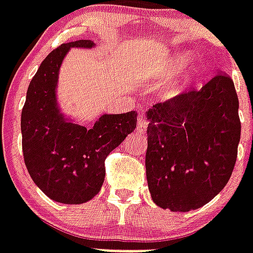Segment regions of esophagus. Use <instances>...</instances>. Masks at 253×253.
Instances as JSON below:
<instances>
[{
	"label": "esophagus",
	"mask_w": 253,
	"mask_h": 253,
	"mask_svg": "<svg viewBox=\"0 0 253 253\" xmlns=\"http://www.w3.org/2000/svg\"><path fill=\"white\" fill-rule=\"evenodd\" d=\"M147 127H148V121L145 120L144 117L140 116L139 118H137V126H136L137 132L145 133V131H147Z\"/></svg>",
	"instance_id": "obj_1"
}]
</instances>
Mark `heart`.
Listing matches in <instances>:
<instances>
[{
  "label": "heart",
  "mask_w": 253,
  "mask_h": 253,
  "mask_svg": "<svg viewBox=\"0 0 253 253\" xmlns=\"http://www.w3.org/2000/svg\"><path fill=\"white\" fill-rule=\"evenodd\" d=\"M187 62H188V58H187V57H184V55H182V57H179V58H176L174 62L170 63L169 67H168V70L180 69V67L186 66Z\"/></svg>",
  "instance_id": "b5f03b06"
}]
</instances>
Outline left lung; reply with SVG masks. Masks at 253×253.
<instances>
[{
    "mask_svg": "<svg viewBox=\"0 0 253 253\" xmlns=\"http://www.w3.org/2000/svg\"><path fill=\"white\" fill-rule=\"evenodd\" d=\"M239 101L233 80L217 74L147 112L145 170L155 204L198 209L219 194L237 162Z\"/></svg>",
    "mask_w": 253,
    "mask_h": 253,
    "instance_id": "8db88e82",
    "label": "left lung"
}]
</instances>
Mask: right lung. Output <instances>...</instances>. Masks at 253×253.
Returning <instances> with one entry per match:
<instances>
[{
  "mask_svg": "<svg viewBox=\"0 0 253 253\" xmlns=\"http://www.w3.org/2000/svg\"><path fill=\"white\" fill-rule=\"evenodd\" d=\"M92 48L91 40L62 44L46 55L31 80L20 128L27 170L52 200L83 204L100 192L105 159L136 127V113L104 114L93 126L67 122L55 97L59 66L70 48Z\"/></svg>",
  "mask_w": 253,
  "mask_h": 253,
  "instance_id": "1",
  "label": "right lung"
}]
</instances>
